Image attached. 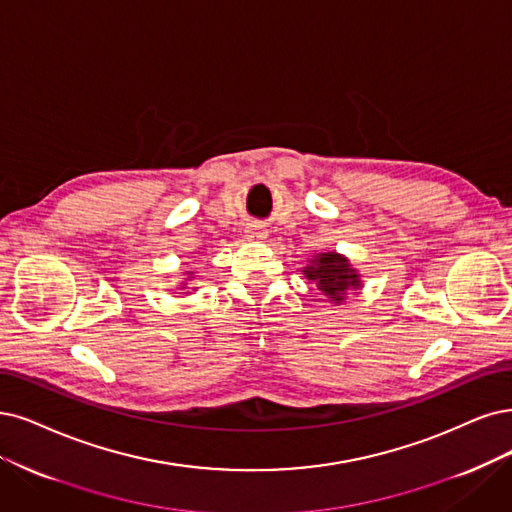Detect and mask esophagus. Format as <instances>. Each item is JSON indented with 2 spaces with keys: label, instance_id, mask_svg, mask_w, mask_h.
<instances>
[{
  "label": "esophagus",
  "instance_id": "obj_1",
  "mask_svg": "<svg viewBox=\"0 0 512 512\" xmlns=\"http://www.w3.org/2000/svg\"><path fill=\"white\" fill-rule=\"evenodd\" d=\"M246 236H249V240H266L268 232L259 225H253V227H249V230H246Z\"/></svg>",
  "mask_w": 512,
  "mask_h": 512
}]
</instances>
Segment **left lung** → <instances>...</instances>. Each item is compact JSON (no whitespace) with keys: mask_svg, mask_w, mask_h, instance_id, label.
<instances>
[{"mask_svg":"<svg viewBox=\"0 0 512 512\" xmlns=\"http://www.w3.org/2000/svg\"><path fill=\"white\" fill-rule=\"evenodd\" d=\"M301 272L335 306L344 304L350 291L363 289L361 274H358L346 255L337 251L316 253L308 261V266L301 268Z\"/></svg>","mask_w":512,"mask_h":512,"instance_id":"left-lung-1","label":"left lung"}]
</instances>
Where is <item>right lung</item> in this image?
Here are the masks:
<instances>
[{
    "label": "right lung",
    "mask_w": 512,
    "mask_h": 512,
    "mask_svg": "<svg viewBox=\"0 0 512 512\" xmlns=\"http://www.w3.org/2000/svg\"><path fill=\"white\" fill-rule=\"evenodd\" d=\"M194 280V272H185V278L179 282V291H187V285H189V282H192ZM185 295H189V291L185 293Z\"/></svg>",
    "instance_id": "add662e5"
}]
</instances>
